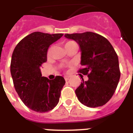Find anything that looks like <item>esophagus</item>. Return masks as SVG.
I'll list each match as a JSON object with an SVG mask.
<instances>
[{
	"mask_svg": "<svg viewBox=\"0 0 133 133\" xmlns=\"http://www.w3.org/2000/svg\"><path fill=\"white\" fill-rule=\"evenodd\" d=\"M70 77V76H68V75H65V76H64L65 80V81H68Z\"/></svg>",
	"mask_w": 133,
	"mask_h": 133,
	"instance_id": "esophagus-1",
	"label": "esophagus"
}]
</instances>
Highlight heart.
Instances as JSON below:
<instances>
[{
  "label": "heart",
  "mask_w": 133,
  "mask_h": 133,
  "mask_svg": "<svg viewBox=\"0 0 133 133\" xmlns=\"http://www.w3.org/2000/svg\"><path fill=\"white\" fill-rule=\"evenodd\" d=\"M73 45H77V44H76L74 41H68V42H66L65 43V49H68V48H70V47ZM51 51H52V48L49 50V54L51 53Z\"/></svg>",
  "instance_id": "b5f03b06"
}]
</instances>
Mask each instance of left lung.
<instances>
[{"instance_id":"1","label":"left lung","mask_w":133,"mask_h":133,"mask_svg":"<svg viewBox=\"0 0 133 133\" xmlns=\"http://www.w3.org/2000/svg\"><path fill=\"white\" fill-rule=\"evenodd\" d=\"M64 36L79 45L83 68L79 72L88 77L86 81L82 78L76 89L77 98L88 107L102 106L111 99L119 81L117 54L105 37L94 32L65 34Z\"/></svg>"}]
</instances>
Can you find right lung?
I'll return each instance as SVG.
<instances>
[{
    "label": "right lung",
    "mask_w": 133,
    "mask_h": 133,
    "mask_svg": "<svg viewBox=\"0 0 133 133\" xmlns=\"http://www.w3.org/2000/svg\"><path fill=\"white\" fill-rule=\"evenodd\" d=\"M63 35L33 32L18 43L11 56L10 71L16 91L24 104L37 112H49L58 104L65 83L61 76L54 80L42 77L40 70L47 61L50 45Z\"/></svg>",
    "instance_id": "1"
}]
</instances>
